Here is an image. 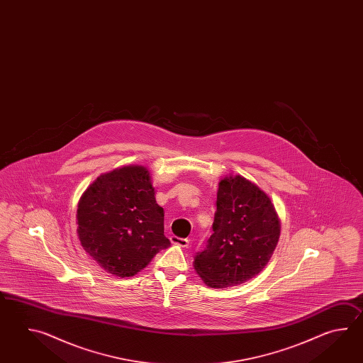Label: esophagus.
<instances>
[{"label":"esophagus","mask_w":363,"mask_h":363,"mask_svg":"<svg viewBox=\"0 0 363 363\" xmlns=\"http://www.w3.org/2000/svg\"><path fill=\"white\" fill-rule=\"evenodd\" d=\"M170 240L174 245H178V247H188V245H189V240L188 239H182L178 236H171Z\"/></svg>","instance_id":"esophagus-1"}]
</instances>
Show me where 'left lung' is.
Returning a JSON list of instances; mask_svg holds the SVG:
<instances>
[{
    "label": "left lung",
    "instance_id": "1",
    "mask_svg": "<svg viewBox=\"0 0 363 363\" xmlns=\"http://www.w3.org/2000/svg\"><path fill=\"white\" fill-rule=\"evenodd\" d=\"M214 233L194 257V270L211 288L240 286L270 261L280 236L271 199L241 175L219 182Z\"/></svg>",
    "mask_w": 363,
    "mask_h": 363
}]
</instances>
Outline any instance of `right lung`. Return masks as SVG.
<instances>
[{"label":"right lung","mask_w":363,"mask_h":363,"mask_svg":"<svg viewBox=\"0 0 363 363\" xmlns=\"http://www.w3.org/2000/svg\"><path fill=\"white\" fill-rule=\"evenodd\" d=\"M147 167L133 164L102 174L77 205V235L85 252L110 274L125 278L170 247L163 208Z\"/></svg>","instance_id":"1"}]
</instances>
